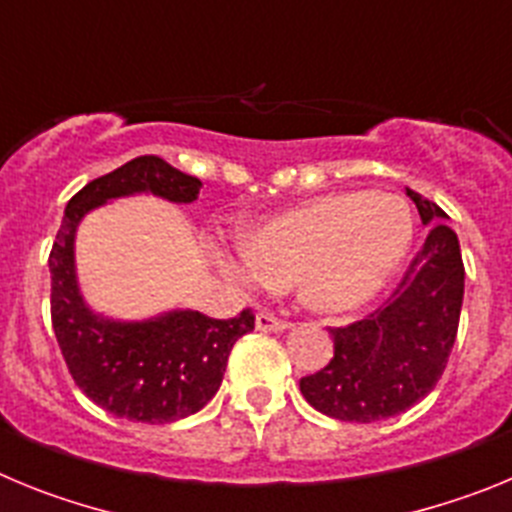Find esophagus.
<instances>
[{
    "label": "esophagus",
    "instance_id": "1",
    "mask_svg": "<svg viewBox=\"0 0 512 512\" xmlns=\"http://www.w3.org/2000/svg\"><path fill=\"white\" fill-rule=\"evenodd\" d=\"M256 328L264 330V333H277V330H287V320H279L274 312H259L256 315Z\"/></svg>",
    "mask_w": 512,
    "mask_h": 512
}]
</instances>
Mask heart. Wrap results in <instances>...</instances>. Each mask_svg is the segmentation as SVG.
Instances as JSON below:
<instances>
[{
    "mask_svg": "<svg viewBox=\"0 0 512 512\" xmlns=\"http://www.w3.org/2000/svg\"><path fill=\"white\" fill-rule=\"evenodd\" d=\"M413 233V212L397 194H325L256 223L246 248L220 251L217 264L243 289L295 284L310 310L346 315L382 292Z\"/></svg>",
    "mask_w": 512,
    "mask_h": 512,
    "instance_id": "heart-1",
    "label": "heart"
}]
</instances>
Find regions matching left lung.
<instances>
[{"mask_svg":"<svg viewBox=\"0 0 512 512\" xmlns=\"http://www.w3.org/2000/svg\"><path fill=\"white\" fill-rule=\"evenodd\" d=\"M431 233L392 297L343 328H330L333 359L300 379L312 408L348 423L405 413L436 387L449 364L464 300L459 238L436 202L408 189Z\"/></svg>","mask_w":512,"mask_h":512,"instance_id":"left-lung-1","label":"left lung"}]
</instances>
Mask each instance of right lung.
<instances>
[{
	"mask_svg": "<svg viewBox=\"0 0 512 512\" xmlns=\"http://www.w3.org/2000/svg\"><path fill=\"white\" fill-rule=\"evenodd\" d=\"M202 182L158 156H138L79 189L66 205L53 241L51 320L71 377L94 405L135 423H174L197 413L223 382L233 343L253 330V312L230 320L197 310H171L140 323L102 318L76 284L74 235L81 217L107 200L151 192L194 202Z\"/></svg>",
	"mask_w": 512,
	"mask_h": 512,
	"instance_id": "add662e5",
	"label": "right lung"
}]
</instances>
